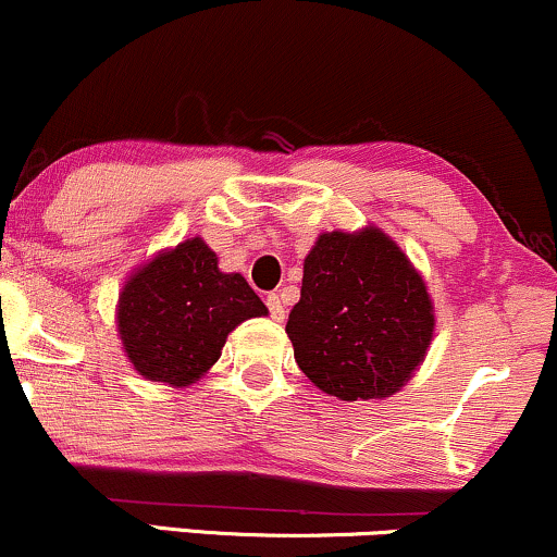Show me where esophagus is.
<instances>
[{
  "instance_id": "esophagus-1",
  "label": "esophagus",
  "mask_w": 557,
  "mask_h": 557,
  "mask_svg": "<svg viewBox=\"0 0 557 557\" xmlns=\"http://www.w3.org/2000/svg\"><path fill=\"white\" fill-rule=\"evenodd\" d=\"M265 305H268V312H271V318L276 320V323H281V320L286 318V310H284V302H281V294H268L265 297Z\"/></svg>"
}]
</instances>
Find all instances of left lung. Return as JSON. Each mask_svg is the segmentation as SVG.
Returning <instances> with one entry per match:
<instances>
[{"label": "left lung", "mask_w": 557, "mask_h": 557, "mask_svg": "<svg viewBox=\"0 0 557 557\" xmlns=\"http://www.w3.org/2000/svg\"><path fill=\"white\" fill-rule=\"evenodd\" d=\"M433 329L428 286L388 234H320L286 323L294 359L320 391L342 401L394 396L428 355Z\"/></svg>", "instance_id": "left-lung-1"}]
</instances>
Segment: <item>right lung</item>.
Masks as SVG:
<instances>
[{
	"label": "right lung",
	"mask_w": 557,
	"mask_h": 557,
	"mask_svg": "<svg viewBox=\"0 0 557 557\" xmlns=\"http://www.w3.org/2000/svg\"><path fill=\"white\" fill-rule=\"evenodd\" d=\"M260 315H268V307L250 284L239 273H221L215 252L193 237L129 276L116 325L143 377L185 388L211 370L242 320Z\"/></svg>",
	"instance_id": "add662e5"
}]
</instances>
